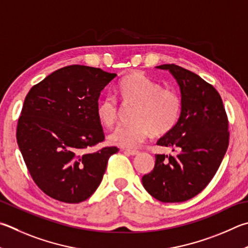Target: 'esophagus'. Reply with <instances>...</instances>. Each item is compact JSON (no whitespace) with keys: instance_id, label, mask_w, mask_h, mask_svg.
I'll return each instance as SVG.
<instances>
[{"instance_id":"1","label":"esophagus","mask_w":248,"mask_h":248,"mask_svg":"<svg viewBox=\"0 0 248 248\" xmlns=\"http://www.w3.org/2000/svg\"><path fill=\"white\" fill-rule=\"evenodd\" d=\"M124 153H127V154L131 155V156H136V155L140 154V152L136 151V150H124Z\"/></svg>"}]
</instances>
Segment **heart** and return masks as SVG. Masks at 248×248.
Instances as JSON below:
<instances>
[{
    "label": "heart",
    "mask_w": 248,
    "mask_h": 248,
    "mask_svg": "<svg viewBox=\"0 0 248 248\" xmlns=\"http://www.w3.org/2000/svg\"><path fill=\"white\" fill-rule=\"evenodd\" d=\"M117 94L124 106H134L133 124L119 125L109 134V141L120 147H138L152 133L161 136L174 128L182 108L181 97L172 89L163 88L143 73H133L120 81ZM120 108L114 96L97 103L96 117L110 128L118 121Z\"/></svg>",
    "instance_id": "obj_1"
}]
</instances>
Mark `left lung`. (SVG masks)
Segmentation results:
<instances>
[{
	"label": "left lung",
	"instance_id": "8db88e82",
	"mask_svg": "<svg viewBox=\"0 0 248 248\" xmlns=\"http://www.w3.org/2000/svg\"><path fill=\"white\" fill-rule=\"evenodd\" d=\"M157 68L169 70L177 80L182 108L174 128L157 142L174 155L157 154L142 183L160 202H186L208 186L221 164L229 146L228 117L217 90L200 76L174 64Z\"/></svg>",
	"mask_w": 248,
	"mask_h": 248
}]
</instances>
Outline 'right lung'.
I'll return each mask as SVG.
<instances>
[{
	"label": "right lung",
	"mask_w": 248,
	"mask_h": 248,
	"mask_svg": "<svg viewBox=\"0 0 248 248\" xmlns=\"http://www.w3.org/2000/svg\"><path fill=\"white\" fill-rule=\"evenodd\" d=\"M101 68L71 65L33 85L17 124V143L34 183L60 202L88 200L116 146L89 152L105 139L96 117L102 90L115 79Z\"/></svg>",
	"instance_id": "right-lung-1"
}]
</instances>
